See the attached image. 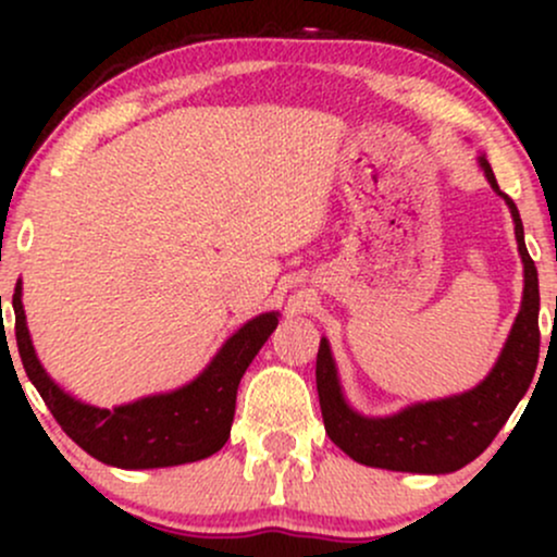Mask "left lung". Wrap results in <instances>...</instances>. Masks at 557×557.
I'll return each mask as SVG.
<instances>
[{"label": "left lung", "instance_id": "8db88e82", "mask_svg": "<svg viewBox=\"0 0 557 557\" xmlns=\"http://www.w3.org/2000/svg\"><path fill=\"white\" fill-rule=\"evenodd\" d=\"M492 188L505 198L516 222L523 259V304L500 359L482 385L456 398L419 403L387 419H363L345 406L327 341L319 343L317 389L324 430L354 461L411 474H447L463 469L487 450L519 406L540 361V283L534 259L523 243V225L513 198L505 196L487 159H479Z\"/></svg>", "mask_w": 557, "mask_h": 557}]
</instances>
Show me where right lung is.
<instances>
[{
	"mask_svg": "<svg viewBox=\"0 0 557 557\" xmlns=\"http://www.w3.org/2000/svg\"><path fill=\"white\" fill-rule=\"evenodd\" d=\"M15 341L23 369L57 424L96 461L117 469H159L201 461L227 443L240 376L277 327V314H261L222 345L214 361L190 385L127 406L94 408L70 398L49 380L30 345L21 304V283L12 293Z\"/></svg>",
	"mask_w": 557,
	"mask_h": 557,
	"instance_id": "add662e5",
	"label": "right lung"
}]
</instances>
